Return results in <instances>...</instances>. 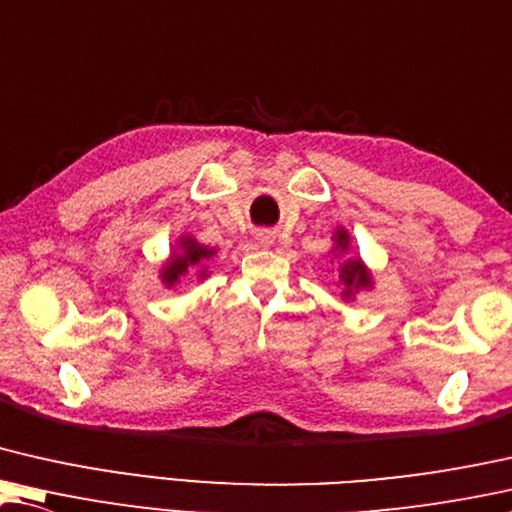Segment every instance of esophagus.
<instances>
[{"mask_svg": "<svg viewBox=\"0 0 512 512\" xmlns=\"http://www.w3.org/2000/svg\"><path fill=\"white\" fill-rule=\"evenodd\" d=\"M274 238H277V235H274L270 228H258V231H254V240L258 247H272Z\"/></svg>", "mask_w": 512, "mask_h": 512, "instance_id": "obj_1", "label": "esophagus"}]
</instances>
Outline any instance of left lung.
<instances>
[{
  "label": "left lung",
  "mask_w": 512,
  "mask_h": 512,
  "mask_svg": "<svg viewBox=\"0 0 512 512\" xmlns=\"http://www.w3.org/2000/svg\"><path fill=\"white\" fill-rule=\"evenodd\" d=\"M332 240H335L332 251H337V254H344V251H348V247H351V235H348L344 228H337V233L332 235ZM339 281L344 284V291H342L344 300L353 298L358 291L372 288V274H369L367 265L362 263L360 258H348V261L339 265Z\"/></svg>",
  "instance_id": "obj_1"
}]
</instances>
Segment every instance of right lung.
Listing matches in <instances>:
<instances>
[{"instance_id":"add662e5","label":"right lung","mask_w":512,"mask_h":512,"mask_svg":"<svg viewBox=\"0 0 512 512\" xmlns=\"http://www.w3.org/2000/svg\"><path fill=\"white\" fill-rule=\"evenodd\" d=\"M217 254V249H210L205 247V244L196 242L191 235H182L180 242H177V249L173 251V256H170V261L161 268V281L170 288L175 286L180 277H184L189 270L194 268H201L198 272V277L205 279L207 277V270H205V263L210 261V258Z\"/></svg>"}]
</instances>
